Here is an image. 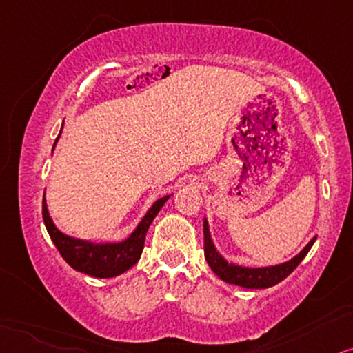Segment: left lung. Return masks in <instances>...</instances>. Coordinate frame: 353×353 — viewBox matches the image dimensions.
<instances>
[{
	"label": "left lung",
	"mask_w": 353,
	"mask_h": 353,
	"mask_svg": "<svg viewBox=\"0 0 353 353\" xmlns=\"http://www.w3.org/2000/svg\"><path fill=\"white\" fill-rule=\"evenodd\" d=\"M203 241L205 261L208 262L210 269L215 272L223 282L238 285V287L243 288H269L282 282L283 279H287V276L296 269L298 264H300L306 254L310 252L311 246H313L316 241V236L296 254L295 257H292L287 262H282V264L267 267H244L234 264V262L226 261V259L216 251L215 244H213L207 218H203Z\"/></svg>",
	"instance_id": "1"
}]
</instances>
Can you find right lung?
<instances>
[{"instance_id":"obj_1","label":"right lung","mask_w":353,"mask_h":353,"mask_svg":"<svg viewBox=\"0 0 353 353\" xmlns=\"http://www.w3.org/2000/svg\"><path fill=\"white\" fill-rule=\"evenodd\" d=\"M60 135H58V138H60ZM58 138L53 143V148H55ZM169 197L171 195H164V197L154 200L148 212L135 226V230L125 239L115 241V243H110V241L94 243V241L73 238V236L65 234L63 231L57 228V225L52 220L46 195H43L42 202V216L53 244L57 246L58 252L61 254V257L66 261V264L73 267L74 270L96 276V279H112V276L122 275L123 272L132 269L137 264L141 256V251H143L146 231H148L150 225L153 223L156 215L163 208V205L168 202Z\"/></svg>"}]
</instances>
